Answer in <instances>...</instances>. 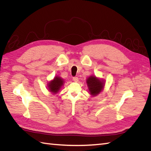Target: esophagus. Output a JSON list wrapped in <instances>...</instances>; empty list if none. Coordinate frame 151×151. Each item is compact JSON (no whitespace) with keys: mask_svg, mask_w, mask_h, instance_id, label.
<instances>
[{"mask_svg":"<svg viewBox=\"0 0 151 151\" xmlns=\"http://www.w3.org/2000/svg\"><path fill=\"white\" fill-rule=\"evenodd\" d=\"M73 81L75 82H78V77H73Z\"/></svg>","mask_w":151,"mask_h":151,"instance_id":"esophagus-1","label":"esophagus"}]
</instances>
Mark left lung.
Returning <instances> with one entry per match:
<instances>
[{"label":"left lung","mask_w":151,"mask_h":151,"mask_svg":"<svg viewBox=\"0 0 151 151\" xmlns=\"http://www.w3.org/2000/svg\"><path fill=\"white\" fill-rule=\"evenodd\" d=\"M86 84L90 94L92 96H96L104 90L105 80L92 75L86 79Z\"/></svg>","instance_id":"1"}]
</instances>
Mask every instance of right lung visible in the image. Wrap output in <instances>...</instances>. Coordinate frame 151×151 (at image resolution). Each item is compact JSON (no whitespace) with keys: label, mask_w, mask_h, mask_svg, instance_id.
<instances>
[{"label":"right lung","mask_w":151,"mask_h":151,"mask_svg":"<svg viewBox=\"0 0 151 151\" xmlns=\"http://www.w3.org/2000/svg\"><path fill=\"white\" fill-rule=\"evenodd\" d=\"M65 81L59 76H55L54 78L48 82L47 89L53 94L58 93L63 86Z\"/></svg>","instance_id":"1"}]
</instances>
